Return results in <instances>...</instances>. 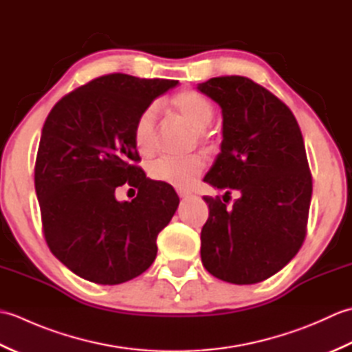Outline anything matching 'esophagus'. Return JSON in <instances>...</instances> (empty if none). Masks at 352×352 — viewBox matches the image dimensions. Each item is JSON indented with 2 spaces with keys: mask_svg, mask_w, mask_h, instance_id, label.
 Returning <instances> with one entry per match:
<instances>
[{
  "mask_svg": "<svg viewBox=\"0 0 352 352\" xmlns=\"http://www.w3.org/2000/svg\"><path fill=\"white\" fill-rule=\"evenodd\" d=\"M177 193H178V197H180V198H189L190 195H192V193L190 192H188V190H177Z\"/></svg>",
  "mask_w": 352,
  "mask_h": 352,
  "instance_id": "obj_1",
  "label": "esophagus"
}]
</instances>
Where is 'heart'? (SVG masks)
<instances>
[{
	"instance_id": "heart-1",
	"label": "heart",
	"mask_w": 352,
	"mask_h": 352,
	"mask_svg": "<svg viewBox=\"0 0 352 352\" xmlns=\"http://www.w3.org/2000/svg\"><path fill=\"white\" fill-rule=\"evenodd\" d=\"M170 109L188 122L195 130L199 140H208L210 133L207 126L214 118L213 102L197 91H182L169 100ZM157 134V110L149 106L144 109L136 118L133 126V142L140 155H151L155 149ZM204 169V160L199 155L184 157V159H172V157H160L149 166V175L154 180L174 186V188L188 189L197 180V177Z\"/></svg>"
}]
</instances>
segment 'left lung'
Masks as SVG:
<instances>
[{
  "label": "left lung",
  "mask_w": 352,
  "mask_h": 352,
  "mask_svg": "<svg viewBox=\"0 0 352 352\" xmlns=\"http://www.w3.org/2000/svg\"><path fill=\"white\" fill-rule=\"evenodd\" d=\"M197 89L222 109L221 153L204 182L241 192L231 210L204 197L201 260L222 281L256 284L281 271L307 233L313 186L302 134L286 104L250 78L214 77Z\"/></svg>",
  "instance_id": "8db88e82"
}]
</instances>
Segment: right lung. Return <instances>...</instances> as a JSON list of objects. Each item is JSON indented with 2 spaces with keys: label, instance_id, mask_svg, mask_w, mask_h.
Here are the masks:
<instances>
[{
  "label": "right lung",
  "instance_id": "right-lung-1",
  "mask_svg": "<svg viewBox=\"0 0 352 352\" xmlns=\"http://www.w3.org/2000/svg\"><path fill=\"white\" fill-rule=\"evenodd\" d=\"M177 80L109 74L58 101L43 124L34 166L43 236L51 252L81 278L121 284L153 265L157 236L178 203L169 184L146 178L133 126ZM138 189L130 204L114 197Z\"/></svg>",
  "mask_w": 352,
  "mask_h": 352
}]
</instances>
